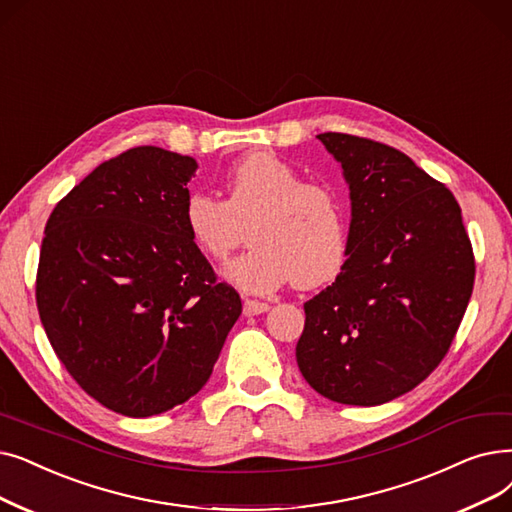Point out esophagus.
Segmentation results:
<instances>
[{"label": "esophagus", "mask_w": 512, "mask_h": 512, "mask_svg": "<svg viewBox=\"0 0 512 512\" xmlns=\"http://www.w3.org/2000/svg\"><path fill=\"white\" fill-rule=\"evenodd\" d=\"M242 309H244V316H259V314H265V311L270 309V305L257 299H244Z\"/></svg>", "instance_id": "34e87169"}]
</instances>
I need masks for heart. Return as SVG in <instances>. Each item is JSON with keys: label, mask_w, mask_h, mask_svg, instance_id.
<instances>
[{"label": "heart", "mask_w": 512, "mask_h": 512, "mask_svg": "<svg viewBox=\"0 0 512 512\" xmlns=\"http://www.w3.org/2000/svg\"><path fill=\"white\" fill-rule=\"evenodd\" d=\"M226 201L194 190L184 203V228L194 247L224 261L249 228V251L226 265L224 280L265 295L293 280L316 288L341 272L345 221L335 192L303 182V175L272 152L238 159L224 175Z\"/></svg>", "instance_id": "1"}]
</instances>
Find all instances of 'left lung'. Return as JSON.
I'll list each match as a JSON object with an SVG mask.
<instances>
[{
  "label": "left lung",
  "mask_w": 512,
  "mask_h": 512,
  "mask_svg": "<svg viewBox=\"0 0 512 512\" xmlns=\"http://www.w3.org/2000/svg\"><path fill=\"white\" fill-rule=\"evenodd\" d=\"M341 165L351 221L341 274L305 309L303 379L347 406L412 391L448 353L475 280L454 194L391 146L316 136Z\"/></svg>",
  "instance_id": "left-lung-1"
}]
</instances>
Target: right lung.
<instances>
[{
	"mask_svg": "<svg viewBox=\"0 0 512 512\" xmlns=\"http://www.w3.org/2000/svg\"><path fill=\"white\" fill-rule=\"evenodd\" d=\"M196 169L165 148H131L62 198L41 242L46 335L79 387L123 416L201 391L242 311L184 228Z\"/></svg>",
	"mask_w": 512,
	"mask_h": 512,
	"instance_id": "obj_1",
	"label": "right lung"
}]
</instances>
